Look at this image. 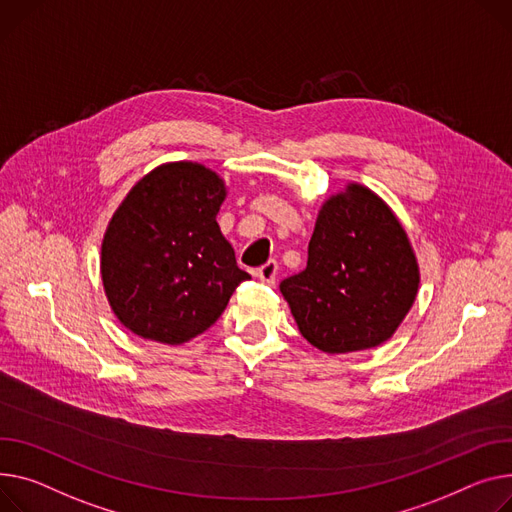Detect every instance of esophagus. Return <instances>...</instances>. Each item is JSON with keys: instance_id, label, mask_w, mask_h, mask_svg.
I'll return each mask as SVG.
<instances>
[{"instance_id": "34e87169", "label": "esophagus", "mask_w": 512, "mask_h": 512, "mask_svg": "<svg viewBox=\"0 0 512 512\" xmlns=\"http://www.w3.org/2000/svg\"><path fill=\"white\" fill-rule=\"evenodd\" d=\"M257 278L263 282V284H267V286H274L276 284V278H278V263L271 259V261H267L265 265H261L259 269H257Z\"/></svg>"}]
</instances>
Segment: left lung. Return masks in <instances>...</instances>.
<instances>
[{
    "label": "left lung",
    "mask_w": 512,
    "mask_h": 512,
    "mask_svg": "<svg viewBox=\"0 0 512 512\" xmlns=\"http://www.w3.org/2000/svg\"><path fill=\"white\" fill-rule=\"evenodd\" d=\"M418 286L403 226L379 195L350 183L323 203L309 261L280 290L306 342L346 354L385 344L412 309Z\"/></svg>",
    "instance_id": "1"
}]
</instances>
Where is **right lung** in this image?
<instances>
[{"instance_id":"add662e5","label":"right lung","mask_w":512,"mask_h":512,"mask_svg":"<svg viewBox=\"0 0 512 512\" xmlns=\"http://www.w3.org/2000/svg\"><path fill=\"white\" fill-rule=\"evenodd\" d=\"M224 197V181L197 162L162 164L127 193L102 238L100 274L129 331L185 344L251 280L216 222Z\"/></svg>"}]
</instances>
